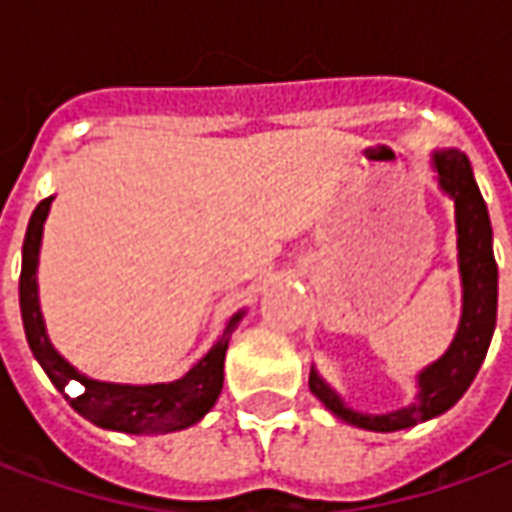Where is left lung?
<instances>
[{"label": "left lung", "instance_id": "left-lung-1", "mask_svg": "<svg viewBox=\"0 0 512 512\" xmlns=\"http://www.w3.org/2000/svg\"><path fill=\"white\" fill-rule=\"evenodd\" d=\"M433 169L439 175V189L455 200V230H458V268H461L463 310L458 332L441 359L428 365L417 376V403L397 408L389 414H362L345 406V400L326 384L318 370H310L312 395L356 428L392 433L414 428L417 422L444 414L463 397L483 365L496 326V260L491 244V219L477 183L472 164L461 150H436Z\"/></svg>", "mask_w": 512, "mask_h": 512}]
</instances>
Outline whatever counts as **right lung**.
Segmentation results:
<instances>
[{
    "label": "right lung",
    "mask_w": 512,
    "mask_h": 512,
    "mask_svg": "<svg viewBox=\"0 0 512 512\" xmlns=\"http://www.w3.org/2000/svg\"><path fill=\"white\" fill-rule=\"evenodd\" d=\"M51 200L46 197L38 208L32 211L24 235V249H21V279H18V301H21V318H24V332L32 354L46 370L51 384L68 397L73 411H79L84 419L106 430H120V433H136V436H150V433H172L200 422L216 403L224 384V354L230 334L244 318V310H238L224 326L222 337L213 343L208 354L202 356L197 365L178 381L169 384H109V381H95L82 376L71 362H65L54 345L49 343L46 323L40 315L38 301V255L40 238H43V222L49 216ZM76 380L83 386V395L71 398L64 392V386Z\"/></svg>",
    "instance_id": "1"
}]
</instances>
